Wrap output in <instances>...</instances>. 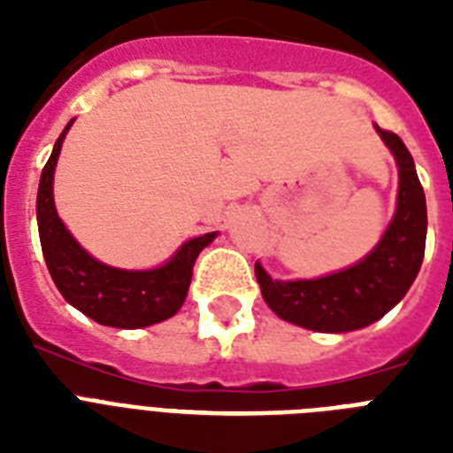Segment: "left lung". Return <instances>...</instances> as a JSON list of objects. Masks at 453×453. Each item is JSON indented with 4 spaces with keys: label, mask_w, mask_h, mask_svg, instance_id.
<instances>
[{
    "label": "left lung",
    "mask_w": 453,
    "mask_h": 453,
    "mask_svg": "<svg viewBox=\"0 0 453 453\" xmlns=\"http://www.w3.org/2000/svg\"><path fill=\"white\" fill-rule=\"evenodd\" d=\"M400 173L397 209L380 242L355 265L317 280H273L256 263V280L270 310L284 322L322 334L362 329L404 298L421 270L428 211L414 159L402 138L376 127Z\"/></svg>",
    "instance_id": "8db88e82"
}]
</instances>
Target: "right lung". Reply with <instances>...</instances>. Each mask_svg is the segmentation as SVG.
Listing matches in <instances>:
<instances>
[{"instance_id":"1","label":"right lung","mask_w":453,"mask_h":453,"mask_svg":"<svg viewBox=\"0 0 453 453\" xmlns=\"http://www.w3.org/2000/svg\"><path fill=\"white\" fill-rule=\"evenodd\" d=\"M73 122L53 145L37 192L39 242L53 284L73 308L103 326L141 329L164 322L180 310L190 289L192 265L199 251L209 247L219 233H206L183 242L169 261L152 270L112 268L94 258L70 234L53 202V171Z\"/></svg>"}]
</instances>
